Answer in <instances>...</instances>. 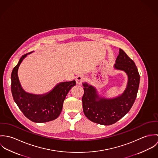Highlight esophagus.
<instances>
[{
  "instance_id": "1",
  "label": "esophagus",
  "mask_w": 158,
  "mask_h": 158,
  "mask_svg": "<svg viewBox=\"0 0 158 158\" xmlns=\"http://www.w3.org/2000/svg\"><path fill=\"white\" fill-rule=\"evenodd\" d=\"M85 79L83 75H79L76 78V83L77 85H80L83 83L84 80Z\"/></svg>"
}]
</instances>
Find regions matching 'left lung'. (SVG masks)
Wrapping results in <instances>:
<instances>
[{"instance_id": "obj_1", "label": "left lung", "mask_w": 158, "mask_h": 158, "mask_svg": "<svg viewBox=\"0 0 158 158\" xmlns=\"http://www.w3.org/2000/svg\"><path fill=\"white\" fill-rule=\"evenodd\" d=\"M114 68L124 71L128 76L125 90L115 98L101 97L95 88L83 83L84 114L90 121L100 125H112L128 113L135 103L139 86L140 75L135 63L121 48Z\"/></svg>"}]
</instances>
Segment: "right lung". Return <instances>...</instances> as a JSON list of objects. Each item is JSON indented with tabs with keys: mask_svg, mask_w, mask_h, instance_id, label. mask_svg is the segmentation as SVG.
<instances>
[{
	"mask_svg": "<svg viewBox=\"0 0 158 158\" xmlns=\"http://www.w3.org/2000/svg\"><path fill=\"white\" fill-rule=\"evenodd\" d=\"M31 53L23 55L13 69L11 76V93L15 103L27 118L36 123L47 122L60 115L64 100L76 82L73 80L60 83L52 90L42 95L26 92L20 84L18 71L23 60Z\"/></svg>",
	"mask_w": 158,
	"mask_h": 158,
	"instance_id": "right-lung-1",
	"label": "right lung"
}]
</instances>
